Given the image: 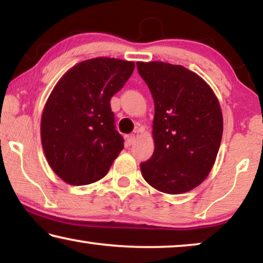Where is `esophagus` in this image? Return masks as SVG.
Here are the masks:
<instances>
[{"label": "esophagus", "instance_id": "obj_1", "mask_svg": "<svg viewBox=\"0 0 263 263\" xmlns=\"http://www.w3.org/2000/svg\"><path fill=\"white\" fill-rule=\"evenodd\" d=\"M125 143H127L128 146H132L135 143V135H127L125 136Z\"/></svg>", "mask_w": 263, "mask_h": 263}]
</instances>
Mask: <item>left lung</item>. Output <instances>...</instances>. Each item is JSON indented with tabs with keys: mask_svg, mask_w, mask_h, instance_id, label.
<instances>
[{
	"mask_svg": "<svg viewBox=\"0 0 263 263\" xmlns=\"http://www.w3.org/2000/svg\"><path fill=\"white\" fill-rule=\"evenodd\" d=\"M154 100L153 156L140 164L161 193L183 194L207 178L222 136V112L211 86L179 64L138 62Z\"/></svg>",
	"mask_w": 263,
	"mask_h": 263,
	"instance_id": "obj_1",
	"label": "left lung"
}]
</instances>
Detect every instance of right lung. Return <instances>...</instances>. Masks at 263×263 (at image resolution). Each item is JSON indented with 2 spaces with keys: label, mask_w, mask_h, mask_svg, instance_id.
I'll return each mask as SVG.
<instances>
[{
  "label": "right lung",
  "mask_w": 263,
  "mask_h": 263,
  "mask_svg": "<svg viewBox=\"0 0 263 263\" xmlns=\"http://www.w3.org/2000/svg\"><path fill=\"white\" fill-rule=\"evenodd\" d=\"M134 68L133 61L110 57L82 61L50 93L42 114V146L50 167L68 184L102 179L123 149L110 99Z\"/></svg>",
  "instance_id": "right-lung-1"
}]
</instances>
